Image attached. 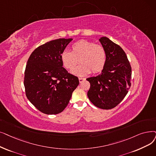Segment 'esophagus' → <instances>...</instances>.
<instances>
[{"instance_id": "esophagus-1", "label": "esophagus", "mask_w": 156, "mask_h": 156, "mask_svg": "<svg viewBox=\"0 0 156 156\" xmlns=\"http://www.w3.org/2000/svg\"><path fill=\"white\" fill-rule=\"evenodd\" d=\"M78 80H79V82H80V83H82L83 80H85V79H84V78H79Z\"/></svg>"}]
</instances>
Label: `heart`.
I'll use <instances>...</instances> for the list:
<instances>
[{"mask_svg": "<svg viewBox=\"0 0 156 156\" xmlns=\"http://www.w3.org/2000/svg\"><path fill=\"white\" fill-rule=\"evenodd\" d=\"M61 61L67 69H72L80 60L81 64L71 71L73 75L84 76L103 70L106 60V54L102 46L87 40H80L72 46V52L62 51Z\"/></svg>", "mask_w": 156, "mask_h": 156, "instance_id": "1", "label": "heart"}]
</instances>
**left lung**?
Returning <instances> with one entry per match:
<instances>
[{
	"label": "left lung",
	"instance_id": "1",
	"mask_svg": "<svg viewBox=\"0 0 156 156\" xmlns=\"http://www.w3.org/2000/svg\"><path fill=\"white\" fill-rule=\"evenodd\" d=\"M99 42L105 50L106 60L101 73L88 78L90 87L87 96L94 106L110 110L118 105L131 87V67L121 47L106 37Z\"/></svg>",
	"mask_w": 156,
	"mask_h": 156
}]
</instances>
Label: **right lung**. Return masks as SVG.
<instances>
[{"instance_id": "1", "label": "right lung", "mask_w": 156, "mask_h": 156, "mask_svg": "<svg viewBox=\"0 0 156 156\" xmlns=\"http://www.w3.org/2000/svg\"><path fill=\"white\" fill-rule=\"evenodd\" d=\"M73 39H58L39 46L26 66V96L38 110L48 115L62 112L79 85L78 77L62 67L60 56Z\"/></svg>"}]
</instances>
